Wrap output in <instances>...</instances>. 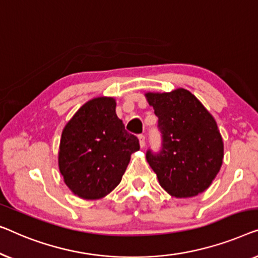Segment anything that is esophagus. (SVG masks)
Here are the masks:
<instances>
[{
    "label": "esophagus",
    "instance_id": "1",
    "mask_svg": "<svg viewBox=\"0 0 258 258\" xmlns=\"http://www.w3.org/2000/svg\"><path fill=\"white\" fill-rule=\"evenodd\" d=\"M138 138H139L140 147H144L145 144H146V140H145V136H144V134H139V136H138Z\"/></svg>",
    "mask_w": 258,
    "mask_h": 258
}]
</instances>
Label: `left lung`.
<instances>
[{
    "label": "left lung",
    "mask_w": 258,
    "mask_h": 258,
    "mask_svg": "<svg viewBox=\"0 0 258 258\" xmlns=\"http://www.w3.org/2000/svg\"><path fill=\"white\" fill-rule=\"evenodd\" d=\"M146 97L161 134L160 151L146 152L148 164L172 197H197L210 186L222 165L223 141L215 119L184 89Z\"/></svg>",
    "instance_id": "obj_1"
}]
</instances>
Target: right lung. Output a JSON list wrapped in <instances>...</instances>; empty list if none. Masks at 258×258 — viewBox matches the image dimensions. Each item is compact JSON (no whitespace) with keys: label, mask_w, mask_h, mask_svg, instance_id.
I'll use <instances>...</instances> for the list:
<instances>
[{"label":"right lung","mask_w":258,"mask_h":258,"mask_svg":"<svg viewBox=\"0 0 258 258\" xmlns=\"http://www.w3.org/2000/svg\"><path fill=\"white\" fill-rule=\"evenodd\" d=\"M139 148L138 138L117 117L113 98H94L64 127L58 165L72 193L96 200L120 183L131 154Z\"/></svg>","instance_id":"1"}]
</instances>
